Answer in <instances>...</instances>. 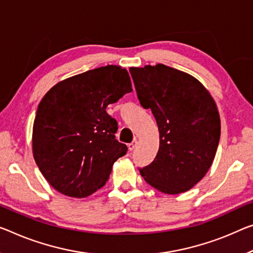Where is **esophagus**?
<instances>
[{
	"label": "esophagus",
	"mask_w": 253,
	"mask_h": 253,
	"mask_svg": "<svg viewBox=\"0 0 253 253\" xmlns=\"http://www.w3.org/2000/svg\"><path fill=\"white\" fill-rule=\"evenodd\" d=\"M135 146H137V141H133V142L129 143V146H127V148H129L130 151H132V150H133V149L135 148Z\"/></svg>",
	"instance_id": "1"
}]
</instances>
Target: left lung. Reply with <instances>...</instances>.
<instances>
[{
  "label": "left lung",
  "instance_id": "left-lung-1",
  "mask_svg": "<svg viewBox=\"0 0 253 253\" xmlns=\"http://www.w3.org/2000/svg\"><path fill=\"white\" fill-rule=\"evenodd\" d=\"M130 73L140 104L153 112L159 131L156 157L140 174L163 193L189 191L207 174L218 147L215 100L196 78L164 64L131 68Z\"/></svg>",
  "mask_w": 253,
  "mask_h": 253
}]
</instances>
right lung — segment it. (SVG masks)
I'll list each match as a JSON object with an SVG mask.
<instances>
[{
  "instance_id": "right-lung-1",
  "label": "right lung",
  "mask_w": 253,
  "mask_h": 253,
  "mask_svg": "<svg viewBox=\"0 0 253 253\" xmlns=\"http://www.w3.org/2000/svg\"><path fill=\"white\" fill-rule=\"evenodd\" d=\"M131 91L126 70L106 65L62 80L42 97L33 126V155L56 191L84 198L106 183L112 166L127 151L115 139L118 122L106 107Z\"/></svg>"
}]
</instances>
